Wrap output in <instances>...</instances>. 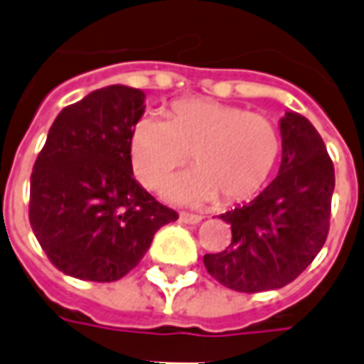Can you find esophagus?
I'll use <instances>...</instances> for the list:
<instances>
[{"label":"esophagus","mask_w":364,"mask_h":364,"mask_svg":"<svg viewBox=\"0 0 364 364\" xmlns=\"http://www.w3.org/2000/svg\"><path fill=\"white\" fill-rule=\"evenodd\" d=\"M179 220L183 222V224H198V222L203 220L198 214H189V213H181L179 214Z\"/></svg>","instance_id":"1"}]
</instances>
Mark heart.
Listing matches in <instances>:
<instances>
[{
    "instance_id": "obj_1",
    "label": "heart",
    "mask_w": 364,
    "mask_h": 364,
    "mask_svg": "<svg viewBox=\"0 0 364 364\" xmlns=\"http://www.w3.org/2000/svg\"><path fill=\"white\" fill-rule=\"evenodd\" d=\"M138 181L159 189L191 154L193 169L167 185V197L181 205H222L252 198L267 181L281 154V132L273 120L242 107L210 99L175 101L167 119L146 114L128 140Z\"/></svg>"
}]
</instances>
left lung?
<instances>
[{
    "mask_svg": "<svg viewBox=\"0 0 364 364\" xmlns=\"http://www.w3.org/2000/svg\"><path fill=\"white\" fill-rule=\"evenodd\" d=\"M279 128V173L247 205L220 214L232 228V244L203 257L206 271L237 292L274 290L292 282L328 237L336 173L326 144L298 112H284Z\"/></svg>",
    "mask_w": 364,
    "mask_h": 364,
    "instance_id": "1",
    "label": "left lung"
}]
</instances>
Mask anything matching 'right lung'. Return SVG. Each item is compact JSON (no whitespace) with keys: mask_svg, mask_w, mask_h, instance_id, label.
Segmentation results:
<instances>
[{"mask_svg":"<svg viewBox=\"0 0 364 364\" xmlns=\"http://www.w3.org/2000/svg\"><path fill=\"white\" fill-rule=\"evenodd\" d=\"M144 91L109 85L62 109L31 175L28 220L62 273L122 279L177 220L134 179L128 140L144 114Z\"/></svg>","mask_w":364,"mask_h":364,"instance_id":"right-lung-1","label":"right lung"}]
</instances>
